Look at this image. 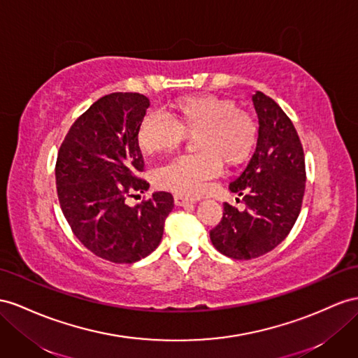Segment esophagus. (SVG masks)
<instances>
[{"label": "esophagus", "instance_id": "esophagus-1", "mask_svg": "<svg viewBox=\"0 0 358 358\" xmlns=\"http://www.w3.org/2000/svg\"><path fill=\"white\" fill-rule=\"evenodd\" d=\"M173 203H176V206H178V207H185L189 204H195V199H190V198L182 196V195H176L173 196Z\"/></svg>", "mask_w": 358, "mask_h": 358}]
</instances>
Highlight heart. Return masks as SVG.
I'll return each instance as SVG.
<instances>
[{
	"instance_id": "heart-1",
	"label": "heart",
	"mask_w": 358,
	"mask_h": 358,
	"mask_svg": "<svg viewBox=\"0 0 358 358\" xmlns=\"http://www.w3.org/2000/svg\"><path fill=\"white\" fill-rule=\"evenodd\" d=\"M259 127L254 116L237 108L233 99L213 95L182 98L176 104V115L160 108L148 110L137 130L143 152H169L194 136L198 154H185L162 164L155 171L160 189L186 196H198L207 181L222 171V162L239 164L250 157L257 142Z\"/></svg>"
}]
</instances>
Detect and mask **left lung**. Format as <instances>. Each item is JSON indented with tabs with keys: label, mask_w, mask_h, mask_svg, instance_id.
<instances>
[{
	"label": "left lung",
	"mask_w": 358,
	"mask_h": 358,
	"mask_svg": "<svg viewBox=\"0 0 358 358\" xmlns=\"http://www.w3.org/2000/svg\"><path fill=\"white\" fill-rule=\"evenodd\" d=\"M252 103L259 116L257 146L230 182L245 208L224 203L222 221L210 231L215 248L236 260L260 257L286 239L306 190L304 151L289 116L263 92H255Z\"/></svg>",
	"instance_id": "left-lung-1"
}]
</instances>
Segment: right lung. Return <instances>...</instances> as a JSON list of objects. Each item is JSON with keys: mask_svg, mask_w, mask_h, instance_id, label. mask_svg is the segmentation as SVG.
<instances>
[{"mask_svg": "<svg viewBox=\"0 0 358 358\" xmlns=\"http://www.w3.org/2000/svg\"><path fill=\"white\" fill-rule=\"evenodd\" d=\"M150 99L115 92L95 101L71 125L56 163L57 196L72 233L98 257L134 263L157 248L173 208L168 192L125 204L150 185L139 173L143 155L137 130Z\"/></svg>", "mask_w": 358, "mask_h": 358, "instance_id": "right-lung-1", "label": "right lung"}]
</instances>
